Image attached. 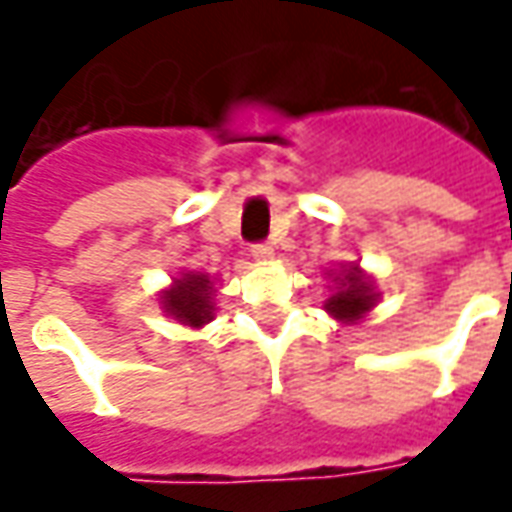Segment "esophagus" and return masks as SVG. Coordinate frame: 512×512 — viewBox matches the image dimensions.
Instances as JSON below:
<instances>
[{"label": "esophagus", "mask_w": 512, "mask_h": 512, "mask_svg": "<svg viewBox=\"0 0 512 512\" xmlns=\"http://www.w3.org/2000/svg\"><path fill=\"white\" fill-rule=\"evenodd\" d=\"M250 256L256 262H267V259H273V245L270 242H256V245H250Z\"/></svg>", "instance_id": "34e87169"}]
</instances>
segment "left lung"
I'll return each mask as SVG.
<instances>
[{
	"instance_id": "8db88e82",
	"label": "left lung",
	"mask_w": 512,
	"mask_h": 512,
	"mask_svg": "<svg viewBox=\"0 0 512 512\" xmlns=\"http://www.w3.org/2000/svg\"><path fill=\"white\" fill-rule=\"evenodd\" d=\"M340 281H343V284H340V290L331 295L329 303H326V309H329L337 320H345V323H348V320H359V317L365 315L370 306L376 303V295L370 290L368 281L359 276L357 267H351Z\"/></svg>"
}]
</instances>
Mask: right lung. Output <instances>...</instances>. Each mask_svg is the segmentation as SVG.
Masks as SVG:
<instances>
[{
	"mask_svg": "<svg viewBox=\"0 0 512 512\" xmlns=\"http://www.w3.org/2000/svg\"><path fill=\"white\" fill-rule=\"evenodd\" d=\"M164 309L186 326H203L211 320V281L200 273H186L175 287L164 292Z\"/></svg>",
	"mask_w": 512,
	"mask_h": 512,
	"instance_id": "right-lung-1",
	"label": "right lung"
}]
</instances>
